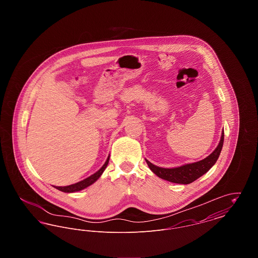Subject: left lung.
Masks as SVG:
<instances>
[{"instance_id": "left-lung-1", "label": "left lung", "mask_w": 258, "mask_h": 258, "mask_svg": "<svg viewBox=\"0 0 258 258\" xmlns=\"http://www.w3.org/2000/svg\"><path fill=\"white\" fill-rule=\"evenodd\" d=\"M224 139V133H221V141L215 151L204 160H199L194 163L184 164L175 168H162L157 165H154L149 160H146L148 166L158 177L163 180L169 181L176 184H187L195 182L199 177L204 175L210 168L216 163L221 154Z\"/></svg>"}]
</instances>
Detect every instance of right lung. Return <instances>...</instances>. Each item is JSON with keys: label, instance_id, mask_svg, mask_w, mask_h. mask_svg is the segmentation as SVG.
I'll return each mask as SVG.
<instances>
[{"label": "right lung", "instance_id": "right-lung-1", "mask_svg": "<svg viewBox=\"0 0 258 258\" xmlns=\"http://www.w3.org/2000/svg\"><path fill=\"white\" fill-rule=\"evenodd\" d=\"M109 158H107V160L105 161V163L102 165V167L98 170V171L94 173L93 175H91L90 177H88L86 179H84L83 181H80L78 183H75L74 184H71V185H67V186H54L56 187L57 189L63 191V192H75V191H79L81 189H84L86 188L87 186L91 185L92 184H94L98 178L101 176V174L103 173V171L105 170L107 164H108V161H109Z\"/></svg>", "mask_w": 258, "mask_h": 258}]
</instances>
